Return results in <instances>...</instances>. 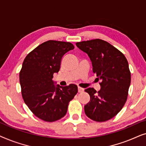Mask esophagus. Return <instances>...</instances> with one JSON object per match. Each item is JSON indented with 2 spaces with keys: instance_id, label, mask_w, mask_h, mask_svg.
<instances>
[{
  "instance_id": "esophagus-1",
  "label": "esophagus",
  "mask_w": 146,
  "mask_h": 146,
  "mask_svg": "<svg viewBox=\"0 0 146 146\" xmlns=\"http://www.w3.org/2000/svg\"><path fill=\"white\" fill-rule=\"evenodd\" d=\"M78 92H82L84 91V88H81L80 86L78 87Z\"/></svg>"
}]
</instances>
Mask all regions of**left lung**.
Returning a JSON list of instances; mask_svg holds the SVG:
<instances>
[{
  "mask_svg": "<svg viewBox=\"0 0 146 146\" xmlns=\"http://www.w3.org/2000/svg\"><path fill=\"white\" fill-rule=\"evenodd\" d=\"M88 55L93 72L96 74L101 88L86 89L90 100L84 106L86 115L96 121L109 120L118 113L127 100L131 73L125 56L106 41L101 39L76 43Z\"/></svg>",
  "mask_w": 146,
  "mask_h": 146,
  "instance_id": "obj_1",
  "label": "left lung"
}]
</instances>
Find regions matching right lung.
<instances>
[{"instance_id":"obj_1","label":"right lung","mask_w":146,"mask_h":146,"mask_svg":"<svg viewBox=\"0 0 146 146\" xmlns=\"http://www.w3.org/2000/svg\"><path fill=\"white\" fill-rule=\"evenodd\" d=\"M74 48L70 42L48 40L31 51L24 60L19 74L23 100L31 111L45 121H55L67 112L78 86L54 85L53 74L58 72L63 56Z\"/></svg>"}]
</instances>
